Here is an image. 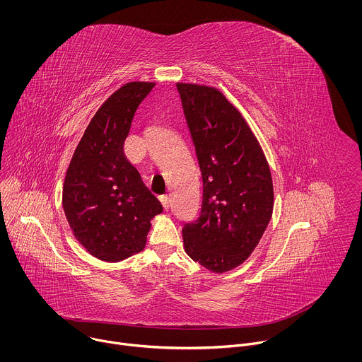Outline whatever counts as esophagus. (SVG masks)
I'll return each instance as SVG.
<instances>
[{"mask_svg": "<svg viewBox=\"0 0 362 362\" xmlns=\"http://www.w3.org/2000/svg\"><path fill=\"white\" fill-rule=\"evenodd\" d=\"M160 199V202H161V205H163V207L167 210L168 207H170V198L168 197H165V195H163V197H160L158 198Z\"/></svg>", "mask_w": 362, "mask_h": 362, "instance_id": "esophagus-1", "label": "esophagus"}]
</instances>
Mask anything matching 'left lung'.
Segmentation results:
<instances>
[{"mask_svg": "<svg viewBox=\"0 0 362 362\" xmlns=\"http://www.w3.org/2000/svg\"><path fill=\"white\" fill-rule=\"evenodd\" d=\"M204 181L198 220L184 224L189 258L214 273L252 254L273 213V182L258 139L216 88L177 83Z\"/></svg>", "mask_w": 362, "mask_h": 362, "instance_id": "left-lung-1", "label": "left lung"}]
</instances>
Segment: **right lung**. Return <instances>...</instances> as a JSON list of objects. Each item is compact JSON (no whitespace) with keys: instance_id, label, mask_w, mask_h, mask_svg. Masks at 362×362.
Returning a JSON list of instances; mask_svg holds the SVG:
<instances>
[{"instance_id":"right-lung-1","label":"right lung","mask_w":362,"mask_h":362,"mask_svg":"<svg viewBox=\"0 0 362 362\" xmlns=\"http://www.w3.org/2000/svg\"><path fill=\"white\" fill-rule=\"evenodd\" d=\"M153 88V82H129L114 92L89 122L66 170L65 217L76 240L100 260L141 252L151 220L163 211L124 155L135 111Z\"/></svg>"}]
</instances>
